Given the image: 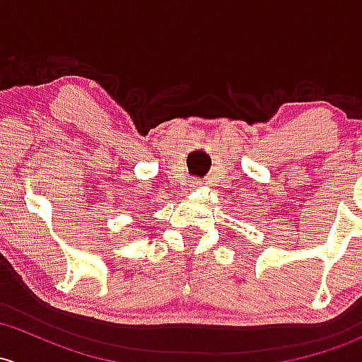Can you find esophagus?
<instances>
[{"instance_id":"34e87169","label":"esophagus","mask_w":362,"mask_h":362,"mask_svg":"<svg viewBox=\"0 0 362 362\" xmlns=\"http://www.w3.org/2000/svg\"><path fill=\"white\" fill-rule=\"evenodd\" d=\"M199 184H201L199 180H192V182H191V187H197V185H199Z\"/></svg>"}]
</instances>
